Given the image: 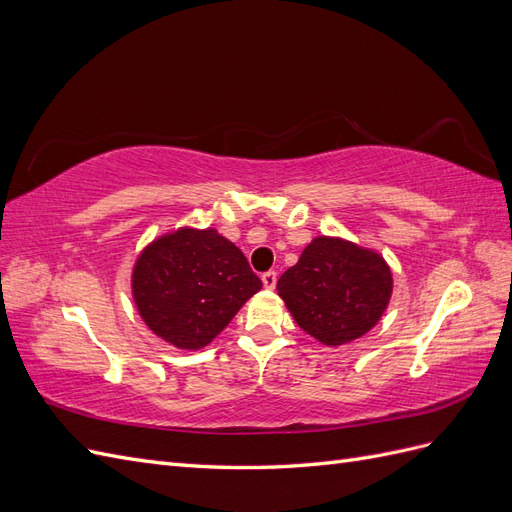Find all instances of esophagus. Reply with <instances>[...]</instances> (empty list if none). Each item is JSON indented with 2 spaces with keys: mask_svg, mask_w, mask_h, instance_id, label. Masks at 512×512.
Returning <instances> with one entry per match:
<instances>
[{
  "mask_svg": "<svg viewBox=\"0 0 512 512\" xmlns=\"http://www.w3.org/2000/svg\"><path fill=\"white\" fill-rule=\"evenodd\" d=\"M262 284H265V288L273 290V288H275V284H277V273H275V271L262 273Z\"/></svg>",
  "mask_w": 512,
  "mask_h": 512,
  "instance_id": "esophagus-1",
  "label": "esophagus"
}]
</instances>
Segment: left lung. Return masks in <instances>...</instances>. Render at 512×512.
Segmentation results:
<instances>
[{"mask_svg":"<svg viewBox=\"0 0 512 512\" xmlns=\"http://www.w3.org/2000/svg\"><path fill=\"white\" fill-rule=\"evenodd\" d=\"M277 292L307 335L342 346L376 327L391 299L393 275L376 252L316 237L277 280Z\"/></svg>","mask_w":512,"mask_h":512,"instance_id":"1","label":"left lung"}]
</instances>
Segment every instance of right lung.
I'll list each match as a JSON object with an SVG mask.
<instances>
[{
  "label": "right lung",
  "mask_w": 512,
  "mask_h": 512,
  "mask_svg": "<svg viewBox=\"0 0 512 512\" xmlns=\"http://www.w3.org/2000/svg\"><path fill=\"white\" fill-rule=\"evenodd\" d=\"M260 288L243 252L213 228H181L156 239L132 271L138 314L181 350L207 346Z\"/></svg>",
  "instance_id": "right-lung-1"
}]
</instances>
